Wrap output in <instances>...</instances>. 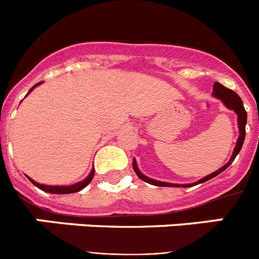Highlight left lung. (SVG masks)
I'll list each match as a JSON object with an SVG mask.
<instances>
[{"instance_id":"8db88e82","label":"left lung","mask_w":259,"mask_h":259,"mask_svg":"<svg viewBox=\"0 0 259 259\" xmlns=\"http://www.w3.org/2000/svg\"><path fill=\"white\" fill-rule=\"evenodd\" d=\"M212 96H214L215 98H219V100L223 102L224 106L227 107V109L232 110V111H235V113L237 114V124H239L240 135H239V139H237L236 146H235L232 155H231L230 161L224 164L223 167H221L219 170H217L215 172L210 174V175L205 176V178L200 179L198 182L193 183V184H172V183H164V182H159V180L150 179V178L145 176L144 174H141V171L139 170V167H137L136 161L134 159V163H132V166H134V170H135V172H136V175L139 176L141 180H144V182H146V183H149V184L157 185V187H182V188H188V187H193V185L201 184V183H205V182H207V180L212 179V178H215V176L219 175L221 172H223V171L226 170V168H227L231 163H232L233 159L236 158V155L239 154V152L241 150L242 144H244V140H245L246 111H245V109H244V105H242L241 98H240L236 93L233 92V91H231V89L226 88V87H223L222 84H219L218 81L214 84V88H212Z\"/></svg>"}]
</instances>
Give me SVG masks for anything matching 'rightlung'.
<instances>
[{
    "instance_id": "add662e5",
    "label": "right lung",
    "mask_w": 259,
    "mask_h": 259,
    "mask_svg": "<svg viewBox=\"0 0 259 259\" xmlns=\"http://www.w3.org/2000/svg\"><path fill=\"white\" fill-rule=\"evenodd\" d=\"M40 83L35 84V85L32 87L31 89H29V92L31 93V91L33 88H36L37 85H40ZM93 176H95V168H92V171H91V174H89L88 176H87L85 179L81 180V182L76 183V184H72V185H45V184H40V183H36L35 180H32L31 178H28L29 180H31L32 184H35L37 188H40L41 191L44 192H48V193H54V194H68V193H75V192H79L81 191L83 188H85L87 185L89 184V183L92 182Z\"/></svg>"
}]
</instances>
